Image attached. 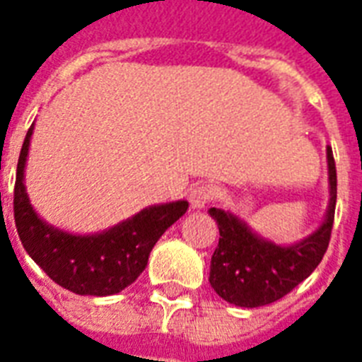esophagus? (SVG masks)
<instances>
[{
    "mask_svg": "<svg viewBox=\"0 0 362 362\" xmlns=\"http://www.w3.org/2000/svg\"><path fill=\"white\" fill-rule=\"evenodd\" d=\"M214 192L212 187L206 186V184H199V186L192 187L189 189V203H192V209H204L206 203L212 199Z\"/></svg>",
    "mask_w": 362,
    "mask_h": 362,
    "instance_id": "34e87169",
    "label": "esophagus"
}]
</instances>
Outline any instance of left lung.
<instances>
[{"label":"left lung","mask_w":362,"mask_h":362,"mask_svg":"<svg viewBox=\"0 0 362 362\" xmlns=\"http://www.w3.org/2000/svg\"><path fill=\"white\" fill-rule=\"evenodd\" d=\"M329 206L321 226L295 244H276L261 237L229 210L210 209L220 242L210 261V286L223 300L240 308H257L286 297L306 280L325 255L337 206V167L327 146Z\"/></svg>","instance_id":"1"}]
</instances>
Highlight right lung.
I'll return each instance as SVG.
<instances>
[{"label":"right lung","mask_w":362,"mask_h":362,"mask_svg":"<svg viewBox=\"0 0 362 362\" xmlns=\"http://www.w3.org/2000/svg\"><path fill=\"white\" fill-rule=\"evenodd\" d=\"M33 125L28 129L14 184V223L25 252L50 280L76 293L116 295L141 276L159 237L186 214L187 201L146 206L118 226L93 235H75L50 226L31 206L24 184Z\"/></svg>","instance_id":"1"}]
</instances>
